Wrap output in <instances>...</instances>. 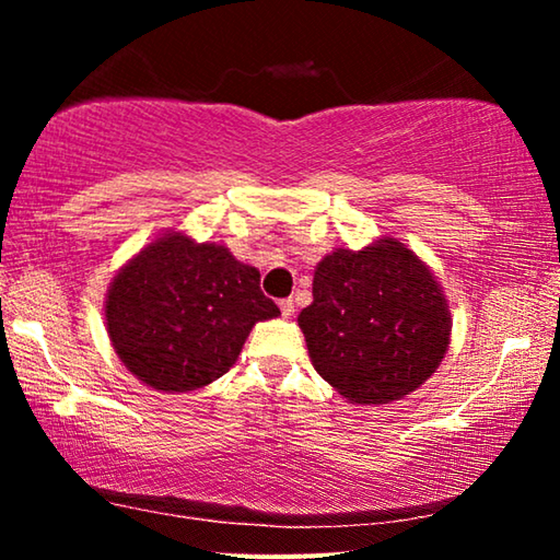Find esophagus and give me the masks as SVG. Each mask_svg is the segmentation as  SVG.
I'll list each match as a JSON object with an SVG mask.
<instances>
[{"label": "esophagus", "instance_id": "34e87169", "mask_svg": "<svg viewBox=\"0 0 560 560\" xmlns=\"http://www.w3.org/2000/svg\"><path fill=\"white\" fill-rule=\"evenodd\" d=\"M279 308H281V316H293V311H296V306H293V299H281L279 301Z\"/></svg>", "mask_w": 560, "mask_h": 560}]
</instances>
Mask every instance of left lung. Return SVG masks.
Returning a JSON list of instances; mask_svg holds the SVG:
<instances>
[{"instance_id":"left-lung-1","label":"left lung","mask_w":560,"mask_h":560,"mask_svg":"<svg viewBox=\"0 0 560 560\" xmlns=\"http://www.w3.org/2000/svg\"><path fill=\"white\" fill-rule=\"evenodd\" d=\"M299 326L318 375L358 405L420 387L447 353L452 328L430 269L393 240L328 254Z\"/></svg>"}]
</instances>
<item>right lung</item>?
<instances>
[{
	"label": "right lung",
	"instance_id": "obj_1",
	"mask_svg": "<svg viewBox=\"0 0 560 560\" xmlns=\"http://www.w3.org/2000/svg\"><path fill=\"white\" fill-rule=\"evenodd\" d=\"M279 316L259 271L220 244L163 236L122 269L108 291L110 343L155 390L210 385L234 365L257 320Z\"/></svg>",
	"mask_w": 560,
	"mask_h": 560
}]
</instances>
